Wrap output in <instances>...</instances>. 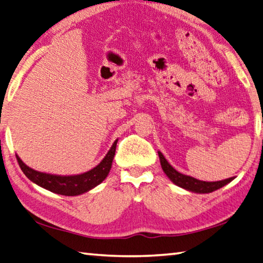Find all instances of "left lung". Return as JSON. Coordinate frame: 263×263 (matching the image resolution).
<instances>
[{
  "mask_svg": "<svg viewBox=\"0 0 263 263\" xmlns=\"http://www.w3.org/2000/svg\"><path fill=\"white\" fill-rule=\"evenodd\" d=\"M158 156H159V161H161L162 168L164 173L166 174V177L171 180L176 186L186 189L188 192L196 193V194H209V193L215 192V190H218L220 188H222L223 186L228 184L235 179V177H233V178L221 180V181H202V180L195 179L193 177L186 176V174L180 173L179 171H177V170L166 161V158L164 157L163 154L159 151H158Z\"/></svg>",
  "mask_w": 263,
  "mask_h": 263,
  "instance_id": "8db88e82",
  "label": "left lung"
}]
</instances>
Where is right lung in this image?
Listing matches in <instances>:
<instances>
[{"mask_svg":"<svg viewBox=\"0 0 263 263\" xmlns=\"http://www.w3.org/2000/svg\"><path fill=\"white\" fill-rule=\"evenodd\" d=\"M117 141L118 139L114 141L104 159L97 166L87 172L71 174V176H58V174L36 171V170L26 165L18 155L15 156H17L19 166L23 170L25 176L35 184L51 193L64 195V196H79V195L90 192L91 189L100 184L109 174L112 159L115 156Z\"/></svg>","mask_w":263,"mask_h":263,"instance_id":"1","label":"right lung"}]
</instances>
